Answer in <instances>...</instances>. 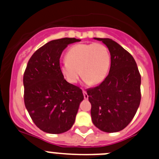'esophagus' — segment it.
<instances>
[{"label": "esophagus", "mask_w": 159, "mask_h": 159, "mask_svg": "<svg viewBox=\"0 0 159 159\" xmlns=\"http://www.w3.org/2000/svg\"><path fill=\"white\" fill-rule=\"evenodd\" d=\"M83 93H84V99H88V94H87L86 91H84V90H83Z\"/></svg>", "instance_id": "obj_1"}]
</instances>
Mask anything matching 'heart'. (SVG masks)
<instances>
[{
  "mask_svg": "<svg viewBox=\"0 0 159 159\" xmlns=\"http://www.w3.org/2000/svg\"><path fill=\"white\" fill-rule=\"evenodd\" d=\"M65 59V62L60 64V71L70 84L77 83L81 74L85 84H100L110 68V52L100 43L75 44L68 49Z\"/></svg>",
  "mask_w": 159,
  "mask_h": 159,
  "instance_id": "obj_1",
  "label": "heart"
}]
</instances>
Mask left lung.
I'll list each match as a JSON object with an SVG mask.
<instances>
[{
  "instance_id": "left-lung-1",
  "label": "left lung",
  "mask_w": 159,
  "mask_h": 159,
  "mask_svg": "<svg viewBox=\"0 0 159 159\" xmlns=\"http://www.w3.org/2000/svg\"><path fill=\"white\" fill-rule=\"evenodd\" d=\"M102 41L111 54L109 74L99 86L88 89L92 122L102 131L122 130L135 116L141 100V75L135 60L121 45L109 38Z\"/></svg>"
}]
</instances>
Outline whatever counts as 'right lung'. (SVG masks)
<instances>
[{"mask_svg":"<svg viewBox=\"0 0 159 159\" xmlns=\"http://www.w3.org/2000/svg\"><path fill=\"white\" fill-rule=\"evenodd\" d=\"M80 41L62 38L36 50L24 74L25 107L36 127L49 134L71 128L84 99L82 90L69 84L60 71V58L68 44Z\"/></svg>","mask_w":159,"mask_h":159,"instance_id":"obj_1","label":"right lung"}]
</instances>
